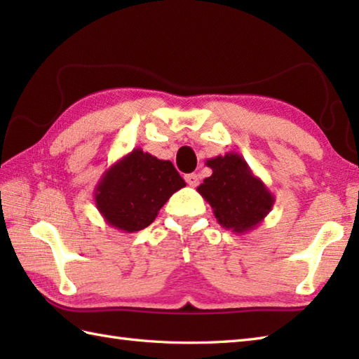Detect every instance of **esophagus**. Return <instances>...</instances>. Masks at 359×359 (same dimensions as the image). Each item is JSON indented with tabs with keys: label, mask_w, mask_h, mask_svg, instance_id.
Here are the masks:
<instances>
[{
	"label": "esophagus",
	"mask_w": 359,
	"mask_h": 359,
	"mask_svg": "<svg viewBox=\"0 0 359 359\" xmlns=\"http://www.w3.org/2000/svg\"><path fill=\"white\" fill-rule=\"evenodd\" d=\"M185 180H187V184L189 187H197V185H199V177H197V174H194V172L187 174L185 175Z\"/></svg>",
	"instance_id": "34e87169"
}]
</instances>
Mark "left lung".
Wrapping results in <instances>:
<instances>
[{
    "label": "left lung",
    "mask_w": 359,
    "mask_h": 359,
    "mask_svg": "<svg viewBox=\"0 0 359 359\" xmlns=\"http://www.w3.org/2000/svg\"><path fill=\"white\" fill-rule=\"evenodd\" d=\"M205 165L212 174L197 191L211 205L217 222L236 234L255 230L274 205L269 188L238 152L208 158Z\"/></svg>",
    "instance_id": "left-lung-1"
}]
</instances>
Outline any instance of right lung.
<instances>
[{
    "instance_id": "1",
    "label": "right lung",
    "mask_w": 359,
    "mask_h": 359,
    "mask_svg": "<svg viewBox=\"0 0 359 359\" xmlns=\"http://www.w3.org/2000/svg\"><path fill=\"white\" fill-rule=\"evenodd\" d=\"M185 185L170 160L135 148L103 172L95 187V207L108 225L135 233L154 222L160 208Z\"/></svg>"
}]
</instances>
